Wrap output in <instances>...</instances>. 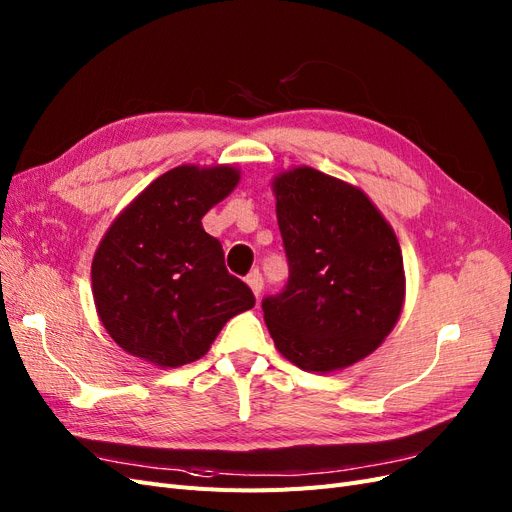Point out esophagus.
Returning <instances> with one entry per match:
<instances>
[{"label":"esophagus","mask_w":512,"mask_h":512,"mask_svg":"<svg viewBox=\"0 0 512 512\" xmlns=\"http://www.w3.org/2000/svg\"><path fill=\"white\" fill-rule=\"evenodd\" d=\"M247 284H250L252 292L256 294V299H258L260 292H262V286H265V280H262V273L260 271H252L250 275H247Z\"/></svg>","instance_id":"34e87169"}]
</instances>
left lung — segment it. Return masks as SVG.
<instances>
[{
    "label": "left lung",
    "mask_w": 512,
    "mask_h": 512,
    "mask_svg": "<svg viewBox=\"0 0 512 512\" xmlns=\"http://www.w3.org/2000/svg\"><path fill=\"white\" fill-rule=\"evenodd\" d=\"M288 282L262 299L273 342L305 371L348 367L391 333L404 303L393 228L352 185L314 168L273 181Z\"/></svg>",
    "instance_id": "8db88e82"
}]
</instances>
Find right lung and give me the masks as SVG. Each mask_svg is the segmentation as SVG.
I'll return each instance as SVG.
<instances>
[{
    "label": "right lung",
    "instance_id": "add662e5",
    "mask_svg": "<svg viewBox=\"0 0 512 512\" xmlns=\"http://www.w3.org/2000/svg\"><path fill=\"white\" fill-rule=\"evenodd\" d=\"M239 183L230 166H177L153 181L104 235L91 265L98 316L134 356L179 367L207 354L256 299L224 265L203 215Z\"/></svg>",
    "mask_w": 512,
    "mask_h": 512
}]
</instances>
